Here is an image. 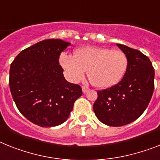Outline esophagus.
Returning a JSON list of instances; mask_svg holds the SVG:
<instances>
[{
    "label": "esophagus",
    "mask_w": 160,
    "mask_h": 160,
    "mask_svg": "<svg viewBox=\"0 0 160 160\" xmlns=\"http://www.w3.org/2000/svg\"><path fill=\"white\" fill-rule=\"evenodd\" d=\"M82 89L83 93H87V92L89 91V88H87V87H82Z\"/></svg>",
    "instance_id": "obj_1"
}]
</instances>
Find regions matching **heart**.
<instances>
[{
    "instance_id": "obj_1",
    "label": "heart",
    "mask_w": 160,
    "mask_h": 160,
    "mask_svg": "<svg viewBox=\"0 0 160 160\" xmlns=\"http://www.w3.org/2000/svg\"><path fill=\"white\" fill-rule=\"evenodd\" d=\"M59 63L69 81H81L88 70L90 81L99 88L116 85L128 68V59L122 51L104 47H82L75 51L74 56L62 53Z\"/></svg>"
}]
</instances>
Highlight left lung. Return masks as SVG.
<instances>
[{
	"label": "left lung",
	"instance_id": "obj_1",
	"mask_svg": "<svg viewBox=\"0 0 160 160\" xmlns=\"http://www.w3.org/2000/svg\"><path fill=\"white\" fill-rule=\"evenodd\" d=\"M117 46L128 59L126 72L118 84L97 92L93 105L97 118L111 127L128 124L139 118L148 106L154 88V70L150 59L138 50Z\"/></svg>",
	"mask_w": 160,
	"mask_h": 160
}]
</instances>
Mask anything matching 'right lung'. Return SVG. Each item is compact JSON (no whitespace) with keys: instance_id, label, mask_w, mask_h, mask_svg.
Listing matches in <instances>:
<instances>
[{"instance_id":"right-lung-1","label":"right lung","mask_w":160,"mask_h":160,"mask_svg":"<svg viewBox=\"0 0 160 160\" xmlns=\"http://www.w3.org/2000/svg\"><path fill=\"white\" fill-rule=\"evenodd\" d=\"M69 45L60 39L42 41L21 51L10 65L12 97L34 124L49 128L64 122L82 94L80 86L64 78L59 65L60 53Z\"/></svg>"}]
</instances>
